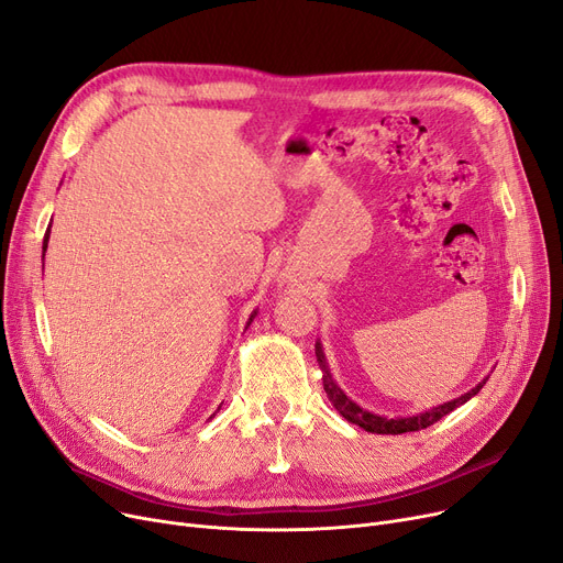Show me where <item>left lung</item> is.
Segmentation results:
<instances>
[{
  "label": "left lung",
  "instance_id": "left-lung-1",
  "mask_svg": "<svg viewBox=\"0 0 563 563\" xmlns=\"http://www.w3.org/2000/svg\"><path fill=\"white\" fill-rule=\"evenodd\" d=\"M314 354H317V363H320L327 396H329V400L333 402V407L340 411V417L347 419L350 423H354V426H358V428H363V430L377 432V434H402V432L423 430V428L437 423L439 419H444L446 413H451L455 407H460V405L467 402L470 398H474V396L478 394V390L485 386V382H487V377H485V379L478 382L472 390H467V394H464V396H460V398H455V400H451V402L439 405V407H432V409H428V411H421V413H417V417L386 419V417H377V413H373V411H368V409L358 407L356 402H352V400L345 396V390H342V388L333 382L331 371H329V363H327V356H324V350H322V342H314Z\"/></svg>",
  "mask_w": 563,
  "mask_h": 563
}]
</instances>
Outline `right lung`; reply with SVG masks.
I'll use <instances>...</instances> for the list:
<instances>
[{
	"instance_id": "obj_1",
	"label": "right lung",
	"mask_w": 563,
	"mask_h": 563,
	"mask_svg": "<svg viewBox=\"0 0 563 563\" xmlns=\"http://www.w3.org/2000/svg\"><path fill=\"white\" fill-rule=\"evenodd\" d=\"M47 239H51V228H47V232H45V236H43V255H45V249H47ZM255 314H257V312H253V314H251V320H249V324L253 322V317H255Z\"/></svg>"
}]
</instances>
